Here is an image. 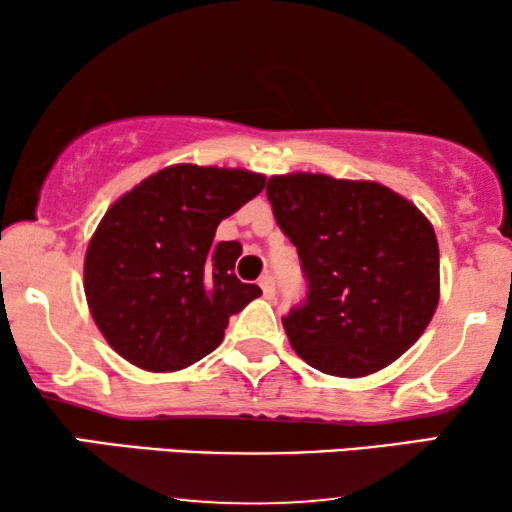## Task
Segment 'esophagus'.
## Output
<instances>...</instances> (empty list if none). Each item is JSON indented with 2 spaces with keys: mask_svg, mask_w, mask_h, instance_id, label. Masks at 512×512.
<instances>
[{
  "mask_svg": "<svg viewBox=\"0 0 512 512\" xmlns=\"http://www.w3.org/2000/svg\"><path fill=\"white\" fill-rule=\"evenodd\" d=\"M261 289H263V296L265 298H275V293H277V284H275V277H270V275H265V277H261Z\"/></svg>",
  "mask_w": 512,
  "mask_h": 512,
  "instance_id": "obj_1",
  "label": "esophagus"
}]
</instances>
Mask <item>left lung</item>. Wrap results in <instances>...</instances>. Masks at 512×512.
<instances>
[{
    "instance_id": "obj_1",
    "label": "left lung",
    "mask_w": 512,
    "mask_h": 512,
    "mask_svg": "<svg viewBox=\"0 0 512 512\" xmlns=\"http://www.w3.org/2000/svg\"><path fill=\"white\" fill-rule=\"evenodd\" d=\"M265 193L305 272L307 296L282 319L300 359L363 377L415 345L440 296L429 219L375 181L296 172Z\"/></svg>"
}]
</instances>
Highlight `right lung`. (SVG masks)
<instances>
[{"instance_id":"1","label":"right lung","mask_w":512,"mask_h":512,"mask_svg":"<svg viewBox=\"0 0 512 512\" xmlns=\"http://www.w3.org/2000/svg\"><path fill=\"white\" fill-rule=\"evenodd\" d=\"M263 186V174L247 170L172 165L107 209L88 244L83 289L125 361L153 373L188 368L261 296L235 277L242 244H214V235Z\"/></svg>"}]
</instances>
